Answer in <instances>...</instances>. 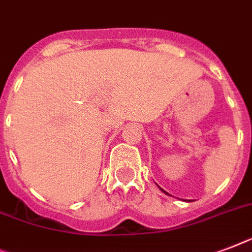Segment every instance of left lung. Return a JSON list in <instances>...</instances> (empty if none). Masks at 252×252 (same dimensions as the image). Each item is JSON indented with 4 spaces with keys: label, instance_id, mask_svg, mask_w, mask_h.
I'll use <instances>...</instances> for the list:
<instances>
[{
    "label": "left lung",
    "instance_id": "1",
    "mask_svg": "<svg viewBox=\"0 0 252 252\" xmlns=\"http://www.w3.org/2000/svg\"><path fill=\"white\" fill-rule=\"evenodd\" d=\"M161 190H163V189H161ZM163 191H164V190H163ZM164 193H165V191H164Z\"/></svg>",
    "mask_w": 252,
    "mask_h": 252
}]
</instances>
